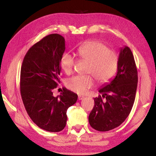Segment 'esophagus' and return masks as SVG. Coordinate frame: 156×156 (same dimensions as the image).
Wrapping results in <instances>:
<instances>
[{
	"mask_svg": "<svg viewBox=\"0 0 156 156\" xmlns=\"http://www.w3.org/2000/svg\"><path fill=\"white\" fill-rule=\"evenodd\" d=\"M84 98V96H78V100H83Z\"/></svg>",
	"mask_w": 156,
	"mask_h": 156,
	"instance_id": "obj_1",
	"label": "esophagus"
}]
</instances>
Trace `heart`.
Here are the masks:
<instances>
[{
	"label": "heart",
	"instance_id": "b5f03b06",
	"mask_svg": "<svg viewBox=\"0 0 156 156\" xmlns=\"http://www.w3.org/2000/svg\"><path fill=\"white\" fill-rule=\"evenodd\" d=\"M77 54L81 60L89 62L87 72L91 75L76 76L68 79L66 85L72 91L83 94L94 87V77L100 84L107 83L114 77L118 69V56L102 42L87 41L78 47ZM74 64L75 58L72 54L65 53L62 55L60 65L65 73L70 74Z\"/></svg>",
	"mask_w": 156,
	"mask_h": 156
}]
</instances>
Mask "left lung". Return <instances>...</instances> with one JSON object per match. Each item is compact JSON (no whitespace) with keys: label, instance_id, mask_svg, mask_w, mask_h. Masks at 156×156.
<instances>
[{"label":"left lung","instance_id":"obj_1","mask_svg":"<svg viewBox=\"0 0 156 156\" xmlns=\"http://www.w3.org/2000/svg\"><path fill=\"white\" fill-rule=\"evenodd\" d=\"M117 70L115 77L99 89L102 96L94 98L89 122L97 131H107L120 126L128 117L135 101L138 72L129 47L120 49Z\"/></svg>","mask_w":156,"mask_h":156}]
</instances>
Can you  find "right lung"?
Segmentation results:
<instances>
[{
    "label": "right lung",
    "instance_id": "add662e5",
    "mask_svg": "<svg viewBox=\"0 0 156 156\" xmlns=\"http://www.w3.org/2000/svg\"><path fill=\"white\" fill-rule=\"evenodd\" d=\"M65 50V38L49 34L28 50L20 69V94L27 114L38 127L50 132L65 127L67 109L78 99L66 88L60 96L53 95L60 83V60Z\"/></svg>",
    "mask_w": 156,
    "mask_h": 156
}]
</instances>
